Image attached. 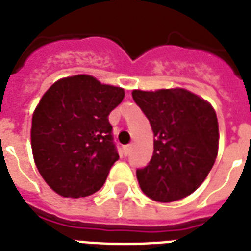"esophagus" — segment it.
<instances>
[{
	"label": "esophagus",
	"mask_w": 251,
	"mask_h": 251,
	"mask_svg": "<svg viewBox=\"0 0 251 251\" xmlns=\"http://www.w3.org/2000/svg\"><path fill=\"white\" fill-rule=\"evenodd\" d=\"M130 149H131V145H126V146H124V154H125V155H129Z\"/></svg>",
	"instance_id": "1"
}]
</instances>
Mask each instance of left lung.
Returning a JSON list of instances; mask_svg holds the SVG:
<instances>
[{"label": "left lung", "mask_w": 251, "mask_h": 251, "mask_svg": "<svg viewBox=\"0 0 251 251\" xmlns=\"http://www.w3.org/2000/svg\"><path fill=\"white\" fill-rule=\"evenodd\" d=\"M150 121L154 152L137 170L139 187L152 200L171 202L191 195L205 180L219 150L215 109L189 91H133Z\"/></svg>", "instance_id": "left-lung-1"}]
</instances>
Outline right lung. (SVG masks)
I'll list each match as a JSON object with an SVG mask.
<instances>
[{"instance_id":"right-lung-1","label":"right lung","mask_w":251,"mask_h":251,"mask_svg":"<svg viewBox=\"0 0 251 251\" xmlns=\"http://www.w3.org/2000/svg\"><path fill=\"white\" fill-rule=\"evenodd\" d=\"M125 97L122 88L88 75L57 80L32 116L36 168L64 198H85L104 185L118 160L109 114Z\"/></svg>"}]
</instances>
